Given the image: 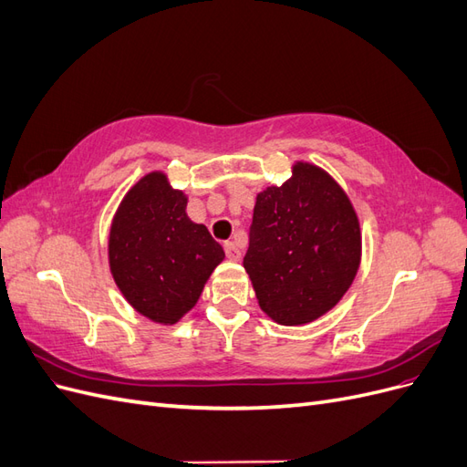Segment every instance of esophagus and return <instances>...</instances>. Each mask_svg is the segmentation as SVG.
<instances>
[{
	"mask_svg": "<svg viewBox=\"0 0 467 467\" xmlns=\"http://www.w3.org/2000/svg\"><path fill=\"white\" fill-rule=\"evenodd\" d=\"M223 251H225V257L232 259V261H237L239 257H242V251H239V247L234 242H225Z\"/></svg>",
	"mask_w": 467,
	"mask_h": 467,
	"instance_id": "1",
	"label": "esophagus"
}]
</instances>
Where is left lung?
I'll list each match as a JSON object with an SVG mask.
<instances>
[{"label":"left lung","instance_id":"left-lung-1","mask_svg":"<svg viewBox=\"0 0 467 467\" xmlns=\"http://www.w3.org/2000/svg\"><path fill=\"white\" fill-rule=\"evenodd\" d=\"M358 265L355 208L323 169L298 163L285 185L257 194L244 266L268 317L317 319L343 298Z\"/></svg>","mask_w":467,"mask_h":467}]
</instances>
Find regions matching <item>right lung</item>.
Listing matches in <instances>:
<instances>
[{"label":"right lung","instance_id":"1","mask_svg":"<svg viewBox=\"0 0 467 467\" xmlns=\"http://www.w3.org/2000/svg\"><path fill=\"white\" fill-rule=\"evenodd\" d=\"M187 196L163 173L140 179L124 196L109 235L110 273L142 316L175 323L199 302L223 249L187 216Z\"/></svg>","mask_w":467,"mask_h":467}]
</instances>
